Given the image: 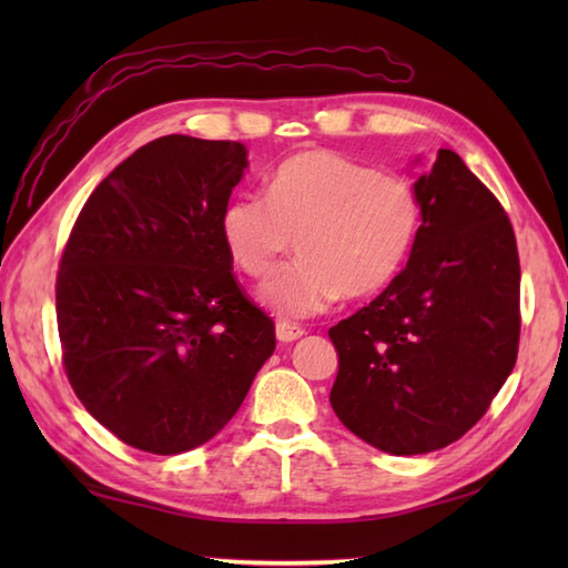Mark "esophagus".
I'll return each mask as SVG.
<instances>
[{
  "label": "esophagus",
  "instance_id": "34e87169",
  "mask_svg": "<svg viewBox=\"0 0 568 568\" xmlns=\"http://www.w3.org/2000/svg\"><path fill=\"white\" fill-rule=\"evenodd\" d=\"M303 334H305L303 327H297V324H293V322H277L275 324V336H277V342H283V344L297 342Z\"/></svg>",
  "mask_w": 568,
  "mask_h": 568
}]
</instances>
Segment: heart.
<instances>
[{
    "instance_id": "heart-1",
    "label": "heart",
    "mask_w": 568,
    "mask_h": 568,
    "mask_svg": "<svg viewBox=\"0 0 568 568\" xmlns=\"http://www.w3.org/2000/svg\"><path fill=\"white\" fill-rule=\"evenodd\" d=\"M422 224L413 183L334 151H305L271 178L268 197L241 192L220 229L239 271L261 277L295 239L297 261L261 285L281 317H312L334 300L378 293L403 271Z\"/></svg>"
}]
</instances>
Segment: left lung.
<instances>
[{
  "label": "left lung",
  "mask_w": 568,
  "mask_h": 568,
  "mask_svg": "<svg viewBox=\"0 0 568 568\" xmlns=\"http://www.w3.org/2000/svg\"><path fill=\"white\" fill-rule=\"evenodd\" d=\"M415 192L422 224L407 265L329 329L336 417L395 456L464 437L508 381L520 342V258L496 195L449 149Z\"/></svg>",
  "instance_id": "left-lung-1"
}]
</instances>
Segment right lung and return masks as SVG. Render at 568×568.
I'll return each instance as SVG.
<instances>
[{"label":"right lung","mask_w":568,"mask_h":568,"mask_svg":"<svg viewBox=\"0 0 568 568\" xmlns=\"http://www.w3.org/2000/svg\"><path fill=\"white\" fill-rule=\"evenodd\" d=\"M246 168L239 141L161 136L94 187L70 232L55 281L68 381L134 449L210 442L275 352L220 229Z\"/></svg>","instance_id":"1"}]
</instances>
